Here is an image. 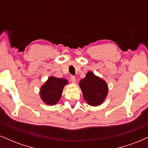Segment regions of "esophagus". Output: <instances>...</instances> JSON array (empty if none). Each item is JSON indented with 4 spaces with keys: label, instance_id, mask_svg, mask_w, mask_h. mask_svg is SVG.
<instances>
[{
    "label": "esophagus",
    "instance_id": "1",
    "mask_svg": "<svg viewBox=\"0 0 148 148\" xmlns=\"http://www.w3.org/2000/svg\"><path fill=\"white\" fill-rule=\"evenodd\" d=\"M71 81H72V82L73 84H75L76 83V77L74 76H71Z\"/></svg>",
    "mask_w": 148,
    "mask_h": 148
}]
</instances>
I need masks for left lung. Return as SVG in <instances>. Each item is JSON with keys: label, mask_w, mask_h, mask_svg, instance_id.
<instances>
[{"label": "left lung", "mask_w": 148, "mask_h": 148, "mask_svg": "<svg viewBox=\"0 0 148 148\" xmlns=\"http://www.w3.org/2000/svg\"><path fill=\"white\" fill-rule=\"evenodd\" d=\"M79 85L88 104L97 106L106 99L108 92V85L104 80L93 72L86 73V77L80 81Z\"/></svg>", "instance_id": "obj_1"}]
</instances>
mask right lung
<instances>
[{
    "mask_svg": "<svg viewBox=\"0 0 148 148\" xmlns=\"http://www.w3.org/2000/svg\"><path fill=\"white\" fill-rule=\"evenodd\" d=\"M69 84L67 79L51 76L40 88V98L44 103L53 106L58 102L64 86Z\"/></svg>",
    "mask_w": 148,
    "mask_h": 148,
    "instance_id": "1",
    "label": "right lung"
}]
</instances>
